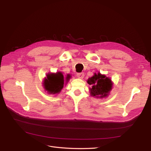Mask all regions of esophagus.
<instances>
[{"label": "esophagus", "mask_w": 151, "mask_h": 151, "mask_svg": "<svg viewBox=\"0 0 151 151\" xmlns=\"http://www.w3.org/2000/svg\"><path fill=\"white\" fill-rule=\"evenodd\" d=\"M84 76V74L83 72H81V73H77V77L79 79H83Z\"/></svg>", "instance_id": "34e87169"}]
</instances>
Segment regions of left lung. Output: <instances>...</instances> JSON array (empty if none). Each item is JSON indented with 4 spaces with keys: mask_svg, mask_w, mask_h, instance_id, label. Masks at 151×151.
Listing matches in <instances>:
<instances>
[{
    "mask_svg": "<svg viewBox=\"0 0 151 151\" xmlns=\"http://www.w3.org/2000/svg\"><path fill=\"white\" fill-rule=\"evenodd\" d=\"M91 87L89 92L91 96L102 99L106 98L113 88V82L111 79L100 72L94 73V75L89 77L87 81Z\"/></svg>",
    "mask_w": 151,
    "mask_h": 151,
    "instance_id": "left-lung-1",
    "label": "left lung"
}]
</instances>
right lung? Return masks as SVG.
<instances>
[{"mask_svg": "<svg viewBox=\"0 0 151 151\" xmlns=\"http://www.w3.org/2000/svg\"><path fill=\"white\" fill-rule=\"evenodd\" d=\"M70 78V74H67L64 77L62 72L48 73L43 81L45 91H47V93L50 94H58L60 93L64 84L65 86Z\"/></svg>", "mask_w": 151, "mask_h": 151, "instance_id": "obj_1", "label": "right lung"}]
</instances>
